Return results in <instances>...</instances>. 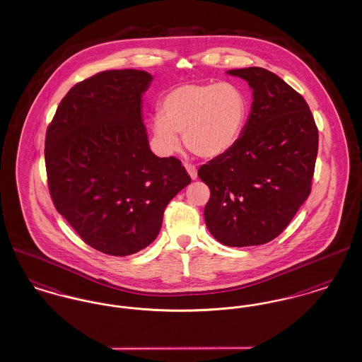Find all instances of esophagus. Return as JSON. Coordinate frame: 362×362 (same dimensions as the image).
<instances>
[{
	"instance_id": "esophagus-1",
	"label": "esophagus",
	"mask_w": 362,
	"mask_h": 362,
	"mask_svg": "<svg viewBox=\"0 0 362 362\" xmlns=\"http://www.w3.org/2000/svg\"><path fill=\"white\" fill-rule=\"evenodd\" d=\"M185 167H186V170H187V173H189V177H191L192 180H195V179L198 177V173H197V168H195V165H192V164L186 163V164H185Z\"/></svg>"
}]
</instances>
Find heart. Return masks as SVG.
<instances>
[{
	"mask_svg": "<svg viewBox=\"0 0 362 362\" xmlns=\"http://www.w3.org/2000/svg\"><path fill=\"white\" fill-rule=\"evenodd\" d=\"M248 115V102L232 83H189L173 88L153 119L157 148L171 155L183 134L186 148L201 158L226 155L239 141Z\"/></svg>",
	"mask_w": 362,
	"mask_h": 362,
	"instance_id": "b5f03b06",
	"label": "heart"
}]
</instances>
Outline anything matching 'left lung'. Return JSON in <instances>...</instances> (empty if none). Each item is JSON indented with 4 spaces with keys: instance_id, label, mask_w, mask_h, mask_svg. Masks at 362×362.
I'll return each mask as SVG.
<instances>
[{
    "instance_id": "1",
    "label": "left lung",
    "mask_w": 362,
    "mask_h": 362,
    "mask_svg": "<svg viewBox=\"0 0 362 362\" xmlns=\"http://www.w3.org/2000/svg\"><path fill=\"white\" fill-rule=\"evenodd\" d=\"M226 73L248 83L252 105L238 144L198 171L210 189L204 214L221 244L260 245L276 239L308 198L319 133L304 98L274 73Z\"/></svg>"
}]
</instances>
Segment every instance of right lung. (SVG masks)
<instances>
[{
  "label": "right lung",
  "mask_w": 362,
  "mask_h": 362,
  "mask_svg": "<svg viewBox=\"0 0 362 362\" xmlns=\"http://www.w3.org/2000/svg\"><path fill=\"white\" fill-rule=\"evenodd\" d=\"M144 70L100 71L61 100L46 133L54 206L92 248L114 257L155 240L164 210L191 182L180 160L149 148L141 98Z\"/></svg>",
  "instance_id": "right-lung-1"
}]
</instances>
